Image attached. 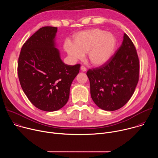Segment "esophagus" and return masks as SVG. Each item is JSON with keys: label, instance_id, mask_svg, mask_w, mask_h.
I'll return each instance as SVG.
<instances>
[{"label": "esophagus", "instance_id": "esophagus-1", "mask_svg": "<svg viewBox=\"0 0 158 158\" xmlns=\"http://www.w3.org/2000/svg\"><path fill=\"white\" fill-rule=\"evenodd\" d=\"M81 71H83V72H85V71H87L86 67H85V66H84V65H82V66L81 67Z\"/></svg>", "mask_w": 158, "mask_h": 158}]
</instances>
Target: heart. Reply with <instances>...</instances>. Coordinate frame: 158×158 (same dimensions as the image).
I'll list each match as a JSON object with an SVG mask.
<instances>
[{
    "instance_id": "obj_1",
    "label": "heart",
    "mask_w": 158,
    "mask_h": 158,
    "mask_svg": "<svg viewBox=\"0 0 158 158\" xmlns=\"http://www.w3.org/2000/svg\"><path fill=\"white\" fill-rule=\"evenodd\" d=\"M116 46V39L110 32L100 29H93L77 33L74 44L67 40L64 48L71 58L82 59L87 52L92 64L100 66L106 64L113 55Z\"/></svg>"
}]
</instances>
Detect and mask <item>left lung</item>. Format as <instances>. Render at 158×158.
<instances>
[{
    "mask_svg": "<svg viewBox=\"0 0 158 158\" xmlns=\"http://www.w3.org/2000/svg\"><path fill=\"white\" fill-rule=\"evenodd\" d=\"M91 96L105 110H116L131 99L139 81V61L131 39L124 34L121 46L102 65L89 69Z\"/></svg>",
    "mask_w": 158,
    "mask_h": 158,
    "instance_id": "obj_1",
    "label": "left lung"
}]
</instances>
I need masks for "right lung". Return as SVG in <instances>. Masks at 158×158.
<instances>
[{"mask_svg": "<svg viewBox=\"0 0 158 158\" xmlns=\"http://www.w3.org/2000/svg\"><path fill=\"white\" fill-rule=\"evenodd\" d=\"M55 27L35 32L22 47L17 74L22 90L31 102L44 111H55L65 105L71 85L81 64H65L55 48Z\"/></svg>", "mask_w": 158, "mask_h": 158, "instance_id": "1", "label": "right lung"}]
</instances>
